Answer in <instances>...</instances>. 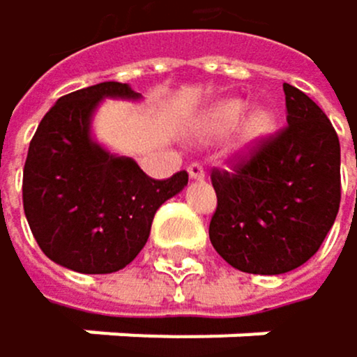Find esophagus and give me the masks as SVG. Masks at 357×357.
I'll use <instances>...</instances> for the list:
<instances>
[{"mask_svg":"<svg viewBox=\"0 0 357 357\" xmlns=\"http://www.w3.org/2000/svg\"><path fill=\"white\" fill-rule=\"evenodd\" d=\"M187 172H189V178H193V181H202V178L206 176V172H204V166H202V164H198V162L189 164Z\"/></svg>","mask_w":357,"mask_h":357,"instance_id":"1","label":"esophagus"}]
</instances>
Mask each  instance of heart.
Returning a JSON list of instances; mask_svg holds the SVG:
<instances>
[{"label": "heart", "instance_id": "obj_1", "mask_svg": "<svg viewBox=\"0 0 357 357\" xmlns=\"http://www.w3.org/2000/svg\"><path fill=\"white\" fill-rule=\"evenodd\" d=\"M247 108L241 100H227L217 104L200 123V136L202 138H221L234 132L245 116ZM277 132V114L268 108H259L251 112L243 128H241V146L251 151L268 140Z\"/></svg>", "mask_w": 357, "mask_h": 357}]
</instances>
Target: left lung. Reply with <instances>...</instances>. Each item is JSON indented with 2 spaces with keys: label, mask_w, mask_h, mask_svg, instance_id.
Returning <instances> with one entry per match:
<instances>
[{
  "label": "left lung",
  "mask_w": 357,
  "mask_h": 357,
  "mask_svg": "<svg viewBox=\"0 0 357 357\" xmlns=\"http://www.w3.org/2000/svg\"><path fill=\"white\" fill-rule=\"evenodd\" d=\"M287 128L234 170H213L215 251L251 275H283L321 247L341 204V144L324 110L283 84Z\"/></svg>",
  "instance_id": "obj_1"
}]
</instances>
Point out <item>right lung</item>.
<instances>
[{
  "label": "right lung",
  "mask_w": 357,
  "mask_h": 357,
  "mask_svg": "<svg viewBox=\"0 0 357 357\" xmlns=\"http://www.w3.org/2000/svg\"><path fill=\"white\" fill-rule=\"evenodd\" d=\"M104 98L140 100L126 82H100L57 100L29 142L23 208L44 255L84 275L116 273L142 251L166 200L183 191L187 172L146 176L132 157L108 153L91 138Z\"/></svg>",
  "instance_id": "obj_1"
}]
</instances>
